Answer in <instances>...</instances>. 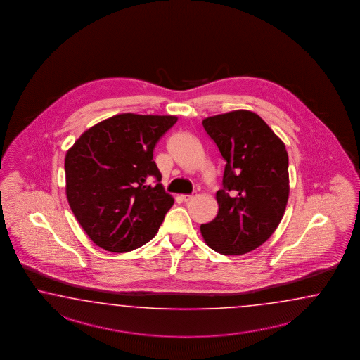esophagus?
<instances>
[{
  "mask_svg": "<svg viewBox=\"0 0 360 360\" xmlns=\"http://www.w3.org/2000/svg\"><path fill=\"white\" fill-rule=\"evenodd\" d=\"M195 196H196V193H191V195H181V199H182L184 202H190V200H193Z\"/></svg>",
  "mask_w": 360,
  "mask_h": 360,
  "instance_id": "34e87169",
  "label": "esophagus"
}]
</instances>
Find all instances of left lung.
I'll use <instances>...</instances> for the list:
<instances>
[{"label":"left lung","instance_id":"left-lung-1","mask_svg":"<svg viewBox=\"0 0 360 360\" xmlns=\"http://www.w3.org/2000/svg\"><path fill=\"white\" fill-rule=\"evenodd\" d=\"M226 161L219 213L200 226L205 243L222 255L254 251L280 225L289 199V156L283 141L250 110L202 120Z\"/></svg>","mask_w":360,"mask_h":360}]
</instances>
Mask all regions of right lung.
<instances>
[{
	"label": "right lung",
	"mask_w": 360,
	"mask_h": 360,
	"mask_svg": "<svg viewBox=\"0 0 360 360\" xmlns=\"http://www.w3.org/2000/svg\"><path fill=\"white\" fill-rule=\"evenodd\" d=\"M176 115L123 113L80 135L65 158L66 196L95 245L129 252L156 236L174 199L153 161Z\"/></svg>",
	"instance_id": "obj_1"
}]
</instances>
